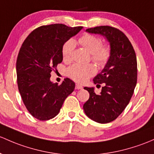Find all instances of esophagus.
I'll list each match as a JSON object with an SVG mask.
<instances>
[{"instance_id":"1","label":"esophagus","mask_w":154,"mask_h":154,"mask_svg":"<svg viewBox=\"0 0 154 154\" xmlns=\"http://www.w3.org/2000/svg\"><path fill=\"white\" fill-rule=\"evenodd\" d=\"M75 88H76V89H82V85H79V84H76Z\"/></svg>"}]
</instances>
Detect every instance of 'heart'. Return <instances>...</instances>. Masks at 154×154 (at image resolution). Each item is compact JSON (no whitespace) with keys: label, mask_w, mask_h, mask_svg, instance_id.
Segmentation results:
<instances>
[{"label":"heart","mask_w":154,"mask_h":154,"mask_svg":"<svg viewBox=\"0 0 154 154\" xmlns=\"http://www.w3.org/2000/svg\"><path fill=\"white\" fill-rule=\"evenodd\" d=\"M79 43L91 54V59L99 64H104L110 56L108 47L103 46V41L100 38L92 35H85L79 39ZM75 47L74 40H69L63 46L62 54L64 60H69L72 57ZM96 72L92 65L74 64L68 69L67 73L75 81L84 83Z\"/></svg>","instance_id":"heart-1"}]
</instances>
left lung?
Listing matches in <instances>:
<instances>
[{"instance_id": "1", "label": "left lung", "mask_w": 154, "mask_h": 154, "mask_svg": "<svg viewBox=\"0 0 154 154\" xmlns=\"http://www.w3.org/2000/svg\"><path fill=\"white\" fill-rule=\"evenodd\" d=\"M106 38L110 56L104 69L93 79L94 84L104 83L100 94L94 87H85L89 99L83 105L85 114L99 123L116 119L130 102L137 81V62L135 51L128 38L120 30L108 26L86 29Z\"/></svg>"}]
</instances>
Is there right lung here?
<instances>
[{
	"label": "right lung",
	"instance_id": "add662e5",
	"mask_svg": "<svg viewBox=\"0 0 154 154\" xmlns=\"http://www.w3.org/2000/svg\"><path fill=\"white\" fill-rule=\"evenodd\" d=\"M82 29L57 23L43 26L23 43L16 63L17 86L26 108L39 120L57 115L64 100L74 91L75 83L69 78L58 85L50 77L53 69L63 61L65 43Z\"/></svg>",
	"mask_w": 154,
	"mask_h": 154
}]
</instances>
